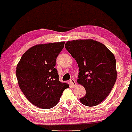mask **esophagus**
<instances>
[{
    "label": "esophagus",
    "instance_id": "1",
    "mask_svg": "<svg viewBox=\"0 0 132 132\" xmlns=\"http://www.w3.org/2000/svg\"><path fill=\"white\" fill-rule=\"evenodd\" d=\"M70 83H71V84L73 86H75L76 85V82L75 80H74L73 79H70Z\"/></svg>",
    "mask_w": 132,
    "mask_h": 132
}]
</instances>
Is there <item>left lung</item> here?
I'll return each mask as SVG.
<instances>
[{
	"label": "left lung",
	"mask_w": 132,
	"mask_h": 132,
	"mask_svg": "<svg viewBox=\"0 0 132 132\" xmlns=\"http://www.w3.org/2000/svg\"><path fill=\"white\" fill-rule=\"evenodd\" d=\"M65 47L78 64L77 83L86 90L80 102L90 107L98 105L108 96L116 82L114 55L103 44L92 39L67 41Z\"/></svg>",
	"instance_id": "8db88e82"
}]
</instances>
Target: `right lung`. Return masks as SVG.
<instances>
[{"mask_svg":"<svg viewBox=\"0 0 132 132\" xmlns=\"http://www.w3.org/2000/svg\"><path fill=\"white\" fill-rule=\"evenodd\" d=\"M65 42L35 45L21 56L16 68L19 87L27 99L41 109H50L59 102L67 83L59 80L55 68Z\"/></svg>","mask_w":132,"mask_h":132,"instance_id":"add662e5","label":"right lung"}]
</instances>
